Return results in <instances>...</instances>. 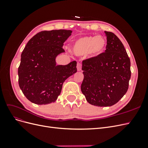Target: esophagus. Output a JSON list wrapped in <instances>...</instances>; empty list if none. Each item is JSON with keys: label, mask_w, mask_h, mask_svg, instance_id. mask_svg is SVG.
I'll list each match as a JSON object with an SVG mask.
<instances>
[{"label": "esophagus", "mask_w": 148, "mask_h": 148, "mask_svg": "<svg viewBox=\"0 0 148 148\" xmlns=\"http://www.w3.org/2000/svg\"><path fill=\"white\" fill-rule=\"evenodd\" d=\"M77 70H78V71H81L82 70V64H80V63H78L77 64Z\"/></svg>", "instance_id": "34e87169"}]
</instances>
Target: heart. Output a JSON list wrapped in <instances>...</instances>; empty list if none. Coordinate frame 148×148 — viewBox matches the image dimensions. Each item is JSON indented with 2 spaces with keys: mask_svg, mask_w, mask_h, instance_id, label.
<instances>
[{
  "mask_svg": "<svg viewBox=\"0 0 148 148\" xmlns=\"http://www.w3.org/2000/svg\"><path fill=\"white\" fill-rule=\"evenodd\" d=\"M106 47V41L101 36H87L76 41L73 51L76 55L83 56L89 53L92 56L101 55Z\"/></svg>",
  "mask_w": 148,
  "mask_h": 148,
  "instance_id": "obj_1",
  "label": "heart"
}]
</instances>
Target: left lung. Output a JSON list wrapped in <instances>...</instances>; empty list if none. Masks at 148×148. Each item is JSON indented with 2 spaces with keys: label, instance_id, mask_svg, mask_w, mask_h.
<instances>
[{
  "label": "left lung",
  "instance_id": "obj_1",
  "mask_svg": "<svg viewBox=\"0 0 148 148\" xmlns=\"http://www.w3.org/2000/svg\"><path fill=\"white\" fill-rule=\"evenodd\" d=\"M104 33L105 52L82 62V92L89 104L99 107L112 106L122 99L131 77L130 60L122 42L114 33Z\"/></svg>",
  "mask_w": 148,
  "mask_h": 148
}]
</instances>
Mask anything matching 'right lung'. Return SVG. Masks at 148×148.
<instances>
[{
    "label": "right lung",
    "instance_id": "add662e5",
    "mask_svg": "<svg viewBox=\"0 0 148 148\" xmlns=\"http://www.w3.org/2000/svg\"><path fill=\"white\" fill-rule=\"evenodd\" d=\"M72 31H42L26 44L18 70V84L23 95L36 104L54 102L60 95L66 78L77 71V62L57 65L56 58L65 50L62 47Z\"/></svg>",
    "mask_w": 148,
    "mask_h": 148
}]
</instances>
